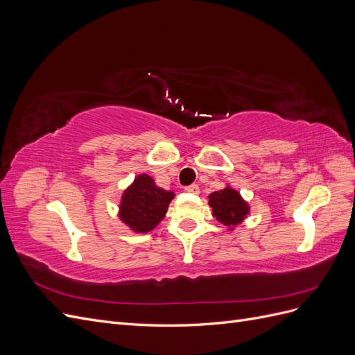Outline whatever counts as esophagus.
<instances>
[{
  "instance_id": "1",
  "label": "esophagus",
  "mask_w": 355,
  "mask_h": 355,
  "mask_svg": "<svg viewBox=\"0 0 355 355\" xmlns=\"http://www.w3.org/2000/svg\"><path fill=\"white\" fill-rule=\"evenodd\" d=\"M185 191L188 192V194H194L196 196V194H198V192H200V187L197 184H192V185L187 187Z\"/></svg>"
}]
</instances>
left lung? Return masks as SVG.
<instances>
[{
	"instance_id": "obj_1",
	"label": "left lung",
	"mask_w": 355,
	"mask_h": 355,
	"mask_svg": "<svg viewBox=\"0 0 355 355\" xmlns=\"http://www.w3.org/2000/svg\"><path fill=\"white\" fill-rule=\"evenodd\" d=\"M209 206L211 207L213 218H216L228 230L237 227L250 211L249 204L241 198L240 192L231 187L211 192L209 196Z\"/></svg>"
}]
</instances>
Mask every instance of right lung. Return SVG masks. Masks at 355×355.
I'll return each instance as SVG.
<instances>
[{
    "mask_svg": "<svg viewBox=\"0 0 355 355\" xmlns=\"http://www.w3.org/2000/svg\"><path fill=\"white\" fill-rule=\"evenodd\" d=\"M173 198V192L157 187L151 176L139 175L123 192L118 216L132 231L145 234L164 219Z\"/></svg>",
    "mask_w": 355,
    "mask_h": 355,
    "instance_id": "right-lung-1",
    "label": "right lung"
}]
</instances>
